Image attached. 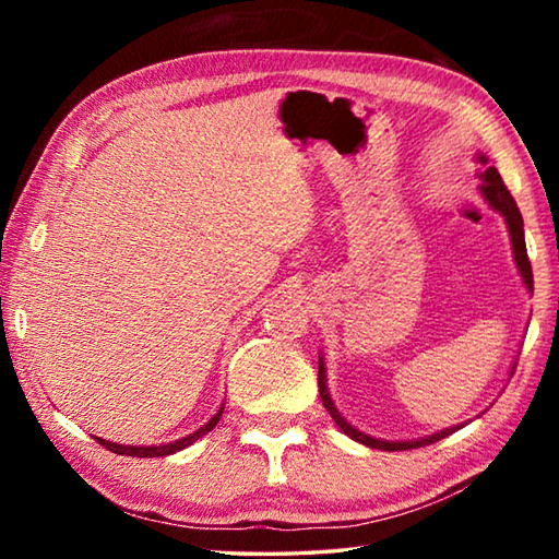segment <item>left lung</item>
Instances as JSON below:
<instances>
[{
  "mask_svg": "<svg viewBox=\"0 0 559 559\" xmlns=\"http://www.w3.org/2000/svg\"><path fill=\"white\" fill-rule=\"evenodd\" d=\"M478 163H488L484 155H478ZM480 179H484V185H480V194L486 197V202L493 206V210L503 216L506 224H508V234H510V243H513V257L518 263V271L520 276H523V283L527 290H533V266H530V259H527V249H525V231H523V216H520V210L513 197H510L508 187L503 185V179H500L498 169L496 167H488L486 173H480ZM318 386H320V400H323L325 409L333 416L335 424L340 429H343L349 439H355L359 443H365V447H372V449H382V451H406V449H419V447H429V443L439 441V439H447L449 433H453L456 429H461L463 424L459 427H451V429H443L431 433V437H424V439H414V441H384V439H374V437H367V433L357 431L355 427H349L345 421V416L337 412V406L330 400V392H328V380H325V362L320 359L318 362Z\"/></svg>",
  "mask_w": 559,
  "mask_h": 559,
  "instance_id": "obj_1",
  "label": "left lung"
}]
</instances>
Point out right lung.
Returning <instances> with one entry per match:
<instances>
[{"label": "right lung", "mask_w": 559, "mask_h": 559, "mask_svg": "<svg viewBox=\"0 0 559 559\" xmlns=\"http://www.w3.org/2000/svg\"><path fill=\"white\" fill-rule=\"evenodd\" d=\"M222 412H224V406L219 412H216L210 421L204 424V427H200L197 431H192V433H187V437H182L179 441H169V443H159V447H126V443H112V441H106V439H100V437H96L98 439V443L100 447H106L108 451H112V453H120V456H138V459H155V456H169V453H175V451H182V449H187V447H192V443L197 441V439H202L204 433H210L214 427H216V421H219V416H222Z\"/></svg>", "instance_id": "1"}]
</instances>
